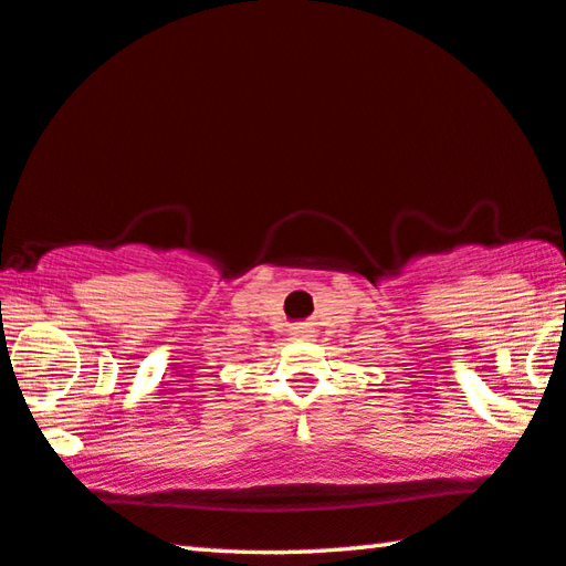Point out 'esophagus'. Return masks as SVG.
I'll use <instances>...</instances> for the list:
<instances>
[{"instance_id": "1", "label": "esophagus", "mask_w": 566, "mask_h": 566, "mask_svg": "<svg viewBox=\"0 0 566 566\" xmlns=\"http://www.w3.org/2000/svg\"><path fill=\"white\" fill-rule=\"evenodd\" d=\"M294 335H297V337H312L307 327H297V332H294Z\"/></svg>"}]
</instances>
